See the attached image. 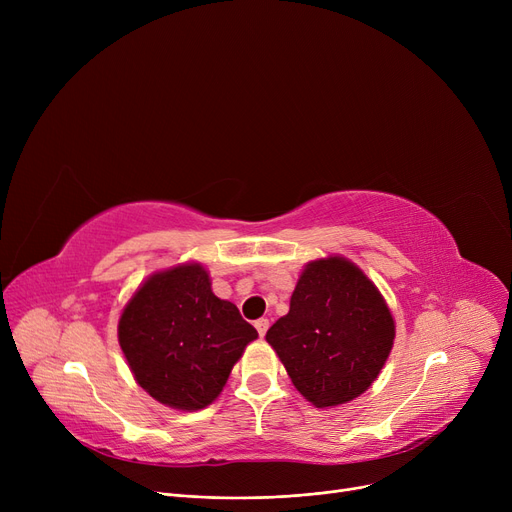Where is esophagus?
Here are the masks:
<instances>
[{"label": "esophagus", "mask_w": 512, "mask_h": 512, "mask_svg": "<svg viewBox=\"0 0 512 512\" xmlns=\"http://www.w3.org/2000/svg\"><path fill=\"white\" fill-rule=\"evenodd\" d=\"M255 328H257V332H259V336L263 338L265 332H267V328H270V319H265V317L257 319V321H255Z\"/></svg>", "instance_id": "1"}]
</instances>
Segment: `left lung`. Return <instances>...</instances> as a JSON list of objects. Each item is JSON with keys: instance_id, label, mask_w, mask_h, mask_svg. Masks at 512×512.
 <instances>
[{"instance_id": "8db88e82", "label": "left lung", "mask_w": 512, "mask_h": 512, "mask_svg": "<svg viewBox=\"0 0 512 512\" xmlns=\"http://www.w3.org/2000/svg\"><path fill=\"white\" fill-rule=\"evenodd\" d=\"M396 336L382 292L351 259L305 265L290 309L267 330L290 380L313 407L334 409L361 396L384 369Z\"/></svg>"}]
</instances>
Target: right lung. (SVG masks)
I'll return each mask as SVG.
<instances>
[{
	"instance_id": "right-lung-1",
	"label": "right lung",
	"mask_w": 512,
	"mask_h": 512,
	"mask_svg": "<svg viewBox=\"0 0 512 512\" xmlns=\"http://www.w3.org/2000/svg\"><path fill=\"white\" fill-rule=\"evenodd\" d=\"M257 330L218 299L197 261L151 274L122 309L118 342L137 384L161 405L199 411L218 398Z\"/></svg>"
}]
</instances>
